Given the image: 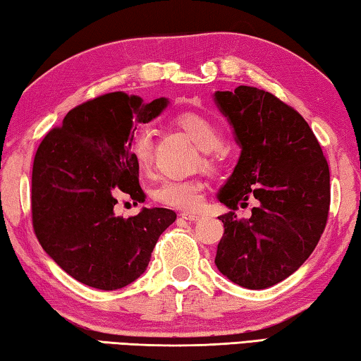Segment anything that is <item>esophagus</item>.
<instances>
[{"label": "esophagus", "instance_id": "obj_1", "mask_svg": "<svg viewBox=\"0 0 361 361\" xmlns=\"http://www.w3.org/2000/svg\"><path fill=\"white\" fill-rule=\"evenodd\" d=\"M180 216L183 219H188V221H197L200 218V213H192V212H181Z\"/></svg>", "mask_w": 361, "mask_h": 361}]
</instances>
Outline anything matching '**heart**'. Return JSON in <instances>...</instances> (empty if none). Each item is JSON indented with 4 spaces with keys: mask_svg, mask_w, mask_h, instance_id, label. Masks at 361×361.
<instances>
[{
    "mask_svg": "<svg viewBox=\"0 0 361 361\" xmlns=\"http://www.w3.org/2000/svg\"><path fill=\"white\" fill-rule=\"evenodd\" d=\"M175 126L192 140L202 152L200 166L207 170H215L226 157V145L223 132L215 121L209 116L195 111H185L175 116ZM130 154L142 172L148 173L154 162V143L149 130L135 132L129 143ZM156 202L178 210H197L204 202L205 185L197 178L166 180L152 192Z\"/></svg>",
    "mask_w": 361,
    "mask_h": 361,
    "instance_id": "obj_1",
    "label": "heart"
}]
</instances>
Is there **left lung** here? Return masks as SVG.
<instances>
[{
  "label": "left lung",
  "mask_w": 361,
  "mask_h": 361,
  "mask_svg": "<svg viewBox=\"0 0 361 361\" xmlns=\"http://www.w3.org/2000/svg\"><path fill=\"white\" fill-rule=\"evenodd\" d=\"M242 152L218 194L232 212L215 264L231 282L262 290L282 282L312 255L329 212V169L319 140L295 108L266 90L239 85L215 94ZM259 200L248 220L235 210Z\"/></svg>",
  "instance_id": "left-lung-1"
}]
</instances>
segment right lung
I'll use <instances>...</instances> for the list:
<instances>
[{
    "mask_svg": "<svg viewBox=\"0 0 361 361\" xmlns=\"http://www.w3.org/2000/svg\"><path fill=\"white\" fill-rule=\"evenodd\" d=\"M167 99L143 105L137 95L111 92L70 109L35 154L32 221L44 252L76 279L99 290H119L148 267L152 250L176 219L169 209L116 216L121 195L143 202L129 143Z\"/></svg>",
    "mask_w": 361,
    "mask_h": 361,
    "instance_id": "1",
    "label": "right lung"
}]
</instances>
